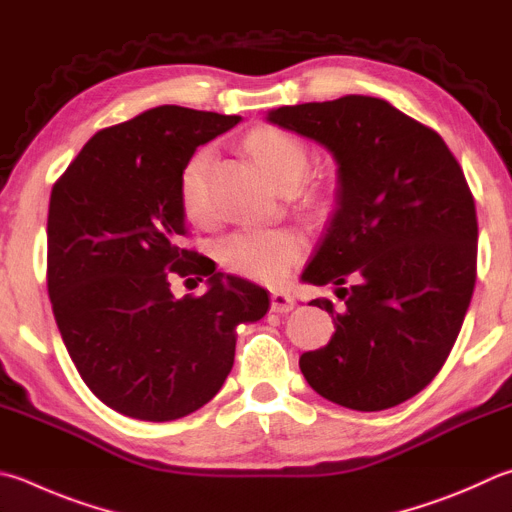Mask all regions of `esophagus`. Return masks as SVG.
Returning <instances> with one entry per match:
<instances>
[{"instance_id":"obj_1","label":"esophagus","mask_w":512,"mask_h":512,"mask_svg":"<svg viewBox=\"0 0 512 512\" xmlns=\"http://www.w3.org/2000/svg\"><path fill=\"white\" fill-rule=\"evenodd\" d=\"M293 306H295V302H293L291 295L284 293V291H273L271 309L275 313H288V311H293Z\"/></svg>"}]
</instances>
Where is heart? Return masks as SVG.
Listing matches in <instances>:
<instances>
[{
  "mask_svg": "<svg viewBox=\"0 0 512 512\" xmlns=\"http://www.w3.org/2000/svg\"><path fill=\"white\" fill-rule=\"evenodd\" d=\"M248 152L275 185L302 181L309 165V152L300 138L277 127H259L246 141ZM210 152L192 156L181 179V201L185 215L194 221L208 217L206 170ZM302 255V239L291 230H241L221 244L226 268L262 282H282Z\"/></svg>",
  "mask_w": 512,
  "mask_h": 512,
  "instance_id": "b5f03b06",
  "label": "heart"
}]
</instances>
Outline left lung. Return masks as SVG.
<instances>
[{"instance_id":"1","label":"left lung","mask_w":512,"mask_h":512,"mask_svg":"<svg viewBox=\"0 0 512 512\" xmlns=\"http://www.w3.org/2000/svg\"><path fill=\"white\" fill-rule=\"evenodd\" d=\"M268 120L322 143L338 161L336 212L302 280L336 324L300 356L315 392L380 412L432 383L457 340L477 280V210L434 129L389 102L342 96L280 107Z\"/></svg>"}]
</instances>
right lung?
<instances>
[{"label": "right lung", "instance_id": "right-lung-1", "mask_svg": "<svg viewBox=\"0 0 512 512\" xmlns=\"http://www.w3.org/2000/svg\"><path fill=\"white\" fill-rule=\"evenodd\" d=\"M239 116L161 105L100 129L55 181L46 286L87 387L111 410L174 421L215 398L235 362L237 324L262 320V286L185 248L181 179L194 150ZM174 276L203 296L174 298Z\"/></svg>", "mask_w": 512, "mask_h": 512}]
</instances>
